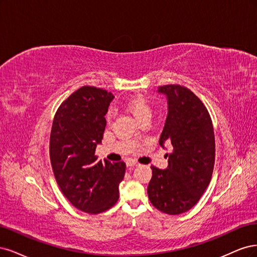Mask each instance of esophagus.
Masks as SVG:
<instances>
[{
  "instance_id": "1",
  "label": "esophagus",
  "mask_w": 257,
  "mask_h": 257,
  "mask_svg": "<svg viewBox=\"0 0 257 257\" xmlns=\"http://www.w3.org/2000/svg\"><path fill=\"white\" fill-rule=\"evenodd\" d=\"M137 165H138V162H136V161H134V160H129V161H127V167H129V168L137 167Z\"/></svg>"
}]
</instances>
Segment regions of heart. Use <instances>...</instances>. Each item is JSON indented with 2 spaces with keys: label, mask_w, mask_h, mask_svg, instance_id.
I'll return each mask as SVG.
<instances>
[{
  "label": "heart",
  "mask_w": 257,
  "mask_h": 257,
  "mask_svg": "<svg viewBox=\"0 0 257 257\" xmlns=\"http://www.w3.org/2000/svg\"><path fill=\"white\" fill-rule=\"evenodd\" d=\"M126 109L128 112H130L137 120L141 121L143 119H150L152 116V105L148 102L146 98L142 96H136L130 98L129 100L126 102ZM113 112L112 110H109L106 113V119L111 120Z\"/></svg>",
  "instance_id": "1"
}]
</instances>
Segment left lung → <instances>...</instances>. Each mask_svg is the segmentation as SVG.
<instances>
[{"instance_id":"obj_1","label":"left lung","mask_w":257,"mask_h":257,"mask_svg":"<svg viewBox=\"0 0 257 257\" xmlns=\"http://www.w3.org/2000/svg\"><path fill=\"white\" fill-rule=\"evenodd\" d=\"M168 97V117L159 143L173 145L168 169L152 167L147 187L157 209L179 214L191 209L208 187L216 158V143L208 110L193 92L179 84L158 87ZM168 156V154H167Z\"/></svg>"}]
</instances>
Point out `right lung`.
<instances>
[{
	"label": "right lung",
	"instance_id": "1",
	"mask_svg": "<svg viewBox=\"0 0 257 257\" xmlns=\"http://www.w3.org/2000/svg\"><path fill=\"white\" fill-rule=\"evenodd\" d=\"M113 98L105 89L82 86L61 103L51 128L49 153L56 183L77 209L90 214L106 211L117 202L125 176L122 161H98L95 155Z\"/></svg>",
	"mask_w": 257,
	"mask_h": 257
}]
</instances>
